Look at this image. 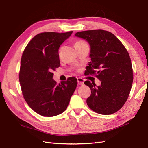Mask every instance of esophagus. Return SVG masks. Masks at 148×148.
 Instances as JSON below:
<instances>
[{"instance_id": "obj_1", "label": "esophagus", "mask_w": 148, "mask_h": 148, "mask_svg": "<svg viewBox=\"0 0 148 148\" xmlns=\"http://www.w3.org/2000/svg\"><path fill=\"white\" fill-rule=\"evenodd\" d=\"M77 82H78L79 85H83L84 84V80L82 78L79 77V78H77Z\"/></svg>"}]
</instances>
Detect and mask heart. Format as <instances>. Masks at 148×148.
<instances>
[{"mask_svg": "<svg viewBox=\"0 0 148 148\" xmlns=\"http://www.w3.org/2000/svg\"><path fill=\"white\" fill-rule=\"evenodd\" d=\"M86 44L84 41H82V40H79L77 42H76L75 43L74 45H79V44Z\"/></svg>", "mask_w": 148, "mask_h": 148, "instance_id": "heart-1", "label": "heart"}]
</instances>
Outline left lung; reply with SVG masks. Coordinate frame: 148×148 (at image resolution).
<instances>
[{
	"instance_id": "left-lung-1",
	"label": "left lung",
	"mask_w": 148,
	"mask_h": 148,
	"mask_svg": "<svg viewBox=\"0 0 148 148\" xmlns=\"http://www.w3.org/2000/svg\"><path fill=\"white\" fill-rule=\"evenodd\" d=\"M75 37L85 39L90 46L91 61L87 75L95 74L101 81L97 86L84 82L91 90L87 99L88 107L98 114L109 115L119 111L129 96L133 83V69L127 50L112 33L104 30L78 32Z\"/></svg>"
}]
</instances>
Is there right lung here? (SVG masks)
<instances>
[{"instance_id": "add662e5", "label": "right lung", "mask_w": 148, "mask_h": 148, "mask_svg": "<svg viewBox=\"0 0 148 148\" xmlns=\"http://www.w3.org/2000/svg\"><path fill=\"white\" fill-rule=\"evenodd\" d=\"M72 33H40L32 38L23 51L19 74L22 93L29 106L42 116L63 112L77 85V79L73 77L57 85L52 73L60 66V45Z\"/></svg>"}]
</instances>
